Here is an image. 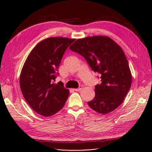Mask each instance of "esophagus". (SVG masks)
I'll use <instances>...</instances> for the list:
<instances>
[{
	"label": "esophagus",
	"mask_w": 152,
	"mask_h": 152,
	"mask_svg": "<svg viewBox=\"0 0 152 152\" xmlns=\"http://www.w3.org/2000/svg\"><path fill=\"white\" fill-rule=\"evenodd\" d=\"M82 86H79V87H78L77 89H74V91H80L81 89H82Z\"/></svg>",
	"instance_id": "34e87169"
}]
</instances>
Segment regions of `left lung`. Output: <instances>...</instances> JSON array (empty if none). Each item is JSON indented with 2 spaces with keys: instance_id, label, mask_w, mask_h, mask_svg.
<instances>
[{
  "instance_id": "left-lung-1",
  "label": "left lung",
  "mask_w": 152,
  "mask_h": 152,
  "mask_svg": "<svg viewBox=\"0 0 152 152\" xmlns=\"http://www.w3.org/2000/svg\"><path fill=\"white\" fill-rule=\"evenodd\" d=\"M70 49L82 55L92 70L98 72L100 84L95 97L87 102L94 111L107 114L120 106L129 91L132 75L123 50L107 36L87 37L77 40Z\"/></svg>"
}]
</instances>
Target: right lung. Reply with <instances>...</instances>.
<instances>
[{
	"instance_id": "1",
	"label": "right lung",
	"mask_w": 152,
	"mask_h": 152,
	"mask_svg": "<svg viewBox=\"0 0 152 152\" xmlns=\"http://www.w3.org/2000/svg\"><path fill=\"white\" fill-rule=\"evenodd\" d=\"M75 39L58 37L41 41L27 57L20 85L26 102L35 112L49 117L59 112L69 96L62 82L54 83L65 50Z\"/></svg>"
}]
</instances>
